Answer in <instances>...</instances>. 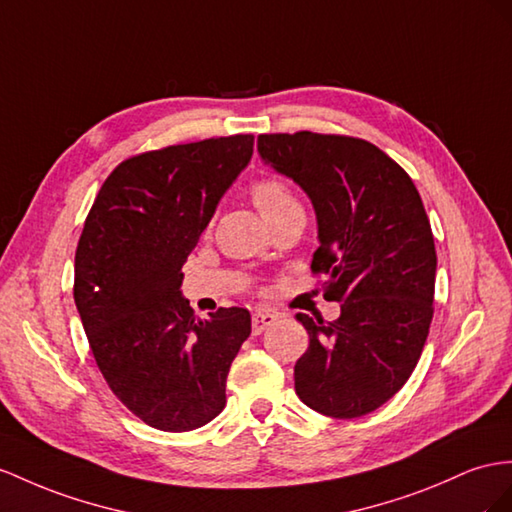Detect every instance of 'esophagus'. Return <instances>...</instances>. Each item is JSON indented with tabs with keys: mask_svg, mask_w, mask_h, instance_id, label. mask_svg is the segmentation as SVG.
<instances>
[{
	"mask_svg": "<svg viewBox=\"0 0 512 512\" xmlns=\"http://www.w3.org/2000/svg\"><path fill=\"white\" fill-rule=\"evenodd\" d=\"M277 313L274 311H268V309H259L253 313V335H259L264 333L268 326H272L274 322H277Z\"/></svg>",
	"mask_w": 512,
	"mask_h": 512,
	"instance_id": "esophagus-1",
	"label": "esophagus"
}]
</instances>
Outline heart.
I'll return each mask as SVG.
<instances>
[{"label":"heart","mask_w":512,"mask_h":512,"mask_svg":"<svg viewBox=\"0 0 512 512\" xmlns=\"http://www.w3.org/2000/svg\"><path fill=\"white\" fill-rule=\"evenodd\" d=\"M251 194L261 216L268 222L300 209V203L292 188L279 177H261L259 181H255Z\"/></svg>","instance_id":"1"}]
</instances>
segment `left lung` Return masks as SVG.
Instances as JSON below:
<instances>
[{"mask_svg":"<svg viewBox=\"0 0 512 512\" xmlns=\"http://www.w3.org/2000/svg\"><path fill=\"white\" fill-rule=\"evenodd\" d=\"M259 155L292 177L316 207L320 246L311 272L333 322L298 313L309 348L294 387L309 409L352 419L376 411L409 381L432 322L437 251L406 170L376 144L339 134H261Z\"/></svg>","mask_w":512,"mask_h":512,"instance_id":"left-lung-1","label":"left lung"}]
</instances>
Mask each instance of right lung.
Wrapping results in <instances>:
<instances>
[{
	"label": "right lung",
	"mask_w": 512,
	"mask_h": 512,
	"mask_svg": "<svg viewBox=\"0 0 512 512\" xmlns=\"http://www.w3.org/2000/svg\"><path fill=\"white\" fill-rule=\"evenodd\" d=\"M253 140L235 134L131 155L86 216L75 305L108 387L151 428H201L227 404V374L251 335V313L220 307L201 320L179 287Z\"/></svg>",
	"instance_id": "obj_1"
}]
</instances>
